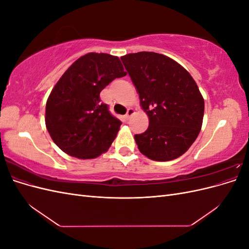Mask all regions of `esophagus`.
Returning a JSON list of instances; mask_svg holds the SVG:
<instances>
[{
  "instance_id": "34e87169",
  "label": "esophagus",
  "mask_w": 249,
  "mask_h": 249,
  "mask_svg": "<svg viewBox=\"0 0 249 249\" xmlns=\"http://www.w3.org/2000/svg\"><path fill=\"white\" fill-rule=\"evenodd\" d=\"M134 113H135L134 109H133V108H129V109H127V111H126L125 118H126V119H130V118H131V116L134 114Z\"/></svg>"
}]
</instances>
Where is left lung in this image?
I'll return each mask as SVG.
<instances>
[{
	"mask_svg": "<svg viewBox=\"0 0 249 249\" xmlns=\"http://www.w3.org/2000/svg\"><path fill=\"white\" fill-rule=\"evenodd\" d=\"M120 59L149 120L147 130L135 135L140 153L154 161L177 159L201 129L205 102L196 83L182 65L158 53L139 52Z\"/></svg>",
	"mask_w": 249,
	"mask_h": 249,
	"instance_id": "8db88e82",
	"label": "left lung"
}]
</instances>
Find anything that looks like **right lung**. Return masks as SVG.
Listing matches in <instances>:
<instances>
[{
  "label": "right lung",
  "instance_id": "add662e5",
  "mask_svg": "<svg viewBox=\"0 0 249 249\" xmlns=\"http://www.w3.org/2000/svg\"><path fill=\"white\" fill-rule=\"evenodd\" d=\"M126 72L116 56L88 53L76 60L53 88L46 106V125L56 145L78 159L107 152L122 124L100 93Z\"/></svg>",
  "mask_w": 249,
  "mask_h": 249
}]
</instances>
